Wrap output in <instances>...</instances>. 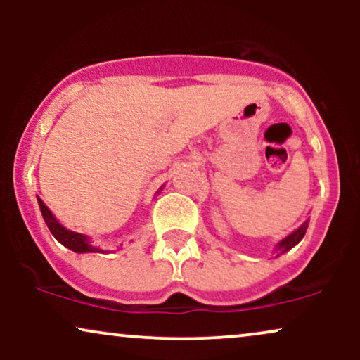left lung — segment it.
Here are the masks:
<instances>
[{"instance_id": "8db88e82", "label": "left lung", "mask_w": 360, "mask_h": 360, "mask_svg": "<svg viewBox=\"0 0 360 360\" xmlns=\"http://www.w3.org/2000/svg\"><path fill=\"white\" fill-rule=\"evenodd\" d=\"M307 229H308V220L304 221L301 226H298V229H296L295 232L289 233L288 237H284L283 240H281L278 245H276V250H278L279 254H284V252L291 250L292 247H295L296 243H300L301 238L304 237V233H307Z\"/></svg>"}]
</instances>
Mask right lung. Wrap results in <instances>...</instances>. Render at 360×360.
Masks as SVG:
<instances>
[{
	"label": "right lung",
	"instance_id": "obj_1",
	"mask_svg": "<svg viewBox=\"0 0 360 360\" xmlns=\"http://www.w3.org/2000/svg\"><path fill=\"white\" fill-rule=\"evenodd\" d=\"M37 201H39L40 212H42L44 220H45V223H47L51 233L56 237V240H59L62 245L68 247V249H71L72 252H77V254H86V252H101L94 245H91L89 237H86V235H82V233L72 232V230H68L65 226H62L60 223L57 221V218L53 217L51 210L45 206V203L40 200L39 196H37Z\"/></svg>",
	"mask_w": 360,
	"mask_h": 360
}]
</instances>
